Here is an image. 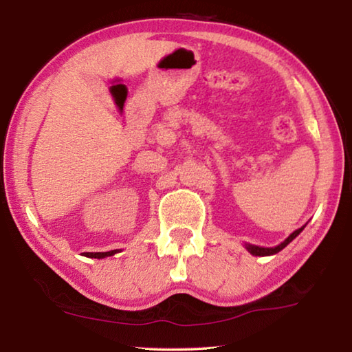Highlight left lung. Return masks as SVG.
<instances>
[{
    "label": "left lung",
    "mask_w": 352,
    "mask_h": 352,
    "mask_svg": "<svg viewBox=\"0 0 352 352\" xmlns=\"http://www.w3.org/2000/svg\"><path fill=\"white\" fill-rule=\"evenodd\" d=\"M306 226V225H305ZM305 226H301V228H298L296 231H294L287 239H285L284 242L279 243V245L276 247H270V248H265V247H258V245H252V243H245V248L248 250L250 253H252L253 256H272V254H276L278 252H281L283 248H285L289 245V243L295 239V237L301 233L302 230H305Z\"/></svg>",
    "instance_id": "obj_1"
}]
</instances>
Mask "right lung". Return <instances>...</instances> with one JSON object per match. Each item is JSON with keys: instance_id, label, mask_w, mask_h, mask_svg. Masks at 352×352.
<instances>
[{"instance_id": "1", "label": "right lung", "mask_w": 352, "mask_h": 352, "mask_svg": "<svg viewBox=\"0 0 352 352\" xmlns=\"http://www.w3.org/2000/svg\"><path fill=\"white\" fill-rule=\"evenodd\" d=\"M118 252V250H111V252H105V253H85L87 258H98V259H102L107 258V256H113Z\"/></svg>"}]
</instances>
